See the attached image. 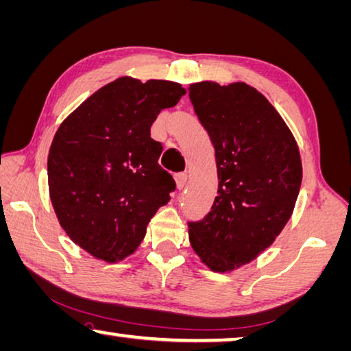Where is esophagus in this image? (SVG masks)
Instances as JSON below:
<instances>
[{
  "instance_id": "obj_1",
  "label": "esophagus",
  "mask_w": 351,
  "mask_h": 351,
  "mask_svg": "<svg viewBox=\"0 0 351 351\" xmlns=\"http://www.w3.org/2000/svg\"><path fill=\"white\" fill-rule=\"evenodd\" d=\"M175 181H176V187L181 191V189H184L186 182H187V175L186 173H178L175 176Z\"/></svg>"
}]
</instances>
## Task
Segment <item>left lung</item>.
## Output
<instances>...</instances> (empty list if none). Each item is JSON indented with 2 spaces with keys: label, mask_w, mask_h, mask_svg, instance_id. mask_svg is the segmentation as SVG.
<instances>
[{
  "label": "left lung",
  "mask_w": 351,
  "mask_h": 351,
  "mask_svg": "<svg viewBox=\"0 0 351 351\" xmlns=\"http://www.w3.org/2000/svg\"><path fill=\"white\" fill-rule=\"evenodd\" d=\"M189 97L215 148L219 191L210 213L189 221L193 252L213 271L252 263L291 219L302 186L295 137L263 93L245 82L202 81Z\"/></svg>",
  "instance_id": "8db88e82"
}]
</instances>
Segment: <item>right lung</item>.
<instances>
[{
	"label": "right lung",
	"instance_id": "add662e5",
	"mask_svg": "<svg viewBox=\"0 0 351 351\" xmlns=\"http://www.w3.org/2000/svg\"><path fill=\"white\" fill-rule=\"evenodd\" d=\"M186 90L173 81L121 76L88 97L56 131L48 187L71 241L114 264L141 245L147 225L170 202L175 180L159 165L149 128Z\"/></svg>",
	"mask_w": 351,
	"mask_h": 351
}]
</instances>
